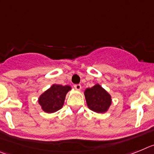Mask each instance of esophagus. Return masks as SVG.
I'll return each instance as SVG.
<instances>
[{
	"label": "esophagus",
	"instance_id": "esophagus-1",
	"mask_svg": "<svg viewBox=\"0 0 154 154\" xmlns=\"http://www.w3.org/2000/svg\"><path fill=\"white\" fill-rule=\"evenodd\" d=\"M74 88L77 91H81V85H74Z\"/></svg>",
	"mask_w": 154,
	"mask_h": 154
}]
</instances>
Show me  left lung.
Segmentation results:
<instances>
[{
	"instance_id": "8db88e82",
	"label": "left lung",
	"mask_w": 154,
	"mask_h": 154,
	"mask_svg": "<svg viewBox=\"0 0 154 154\" xmlns=\"http://www.w3.org/2000/svg\"><path fill=\"white\" fill-rule=\"evenodd\" d=\"M87 105L97 113H105L112 105V96L100 85L96 84L92 88H87L84 92Z\"/></svg>"
}]
</instances>
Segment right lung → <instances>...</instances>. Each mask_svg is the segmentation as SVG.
I'll return each instance as SVG.
<instances>
[{"label":"right lung","instance_id":"add662e5","mask_svg":"<svg viewBox=\"0 0 154 154\" xmlns=\"http://www.w3.org/2000/svg\"><path fill=\"white\" fill-rule=\"evenodd\" d=\"M70 90L71 87L69 85H52L38 97V102L42 110L46 113H53L62 109L66 94Z\"/></svg>","mask_w":154,"mask_h":154}]
</instances>
